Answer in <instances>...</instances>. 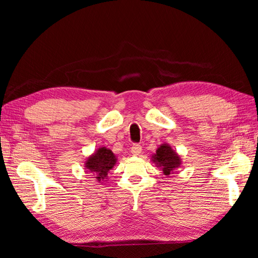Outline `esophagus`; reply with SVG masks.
<instances>
[{
    "label": "esophagus",
    "instance_id": "obj_1",
    "mask_svg": "<svg viewBox=\"0 0 258 258\" xmlns=\"http://www.w3.org/2000/svg\"><path fill=\"white\" fill-rule=\"evenodd\" d=\"M131 152H132L133 156H140L142 152V147L140 145H133L131 148Z\"/></svg>",
    "mask_w": 258,
    "mask_h": 258
}]
</instances>
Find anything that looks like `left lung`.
<instances>
[{
  "instance_id": "8db88e82",
  "label": "left lung",
  "mask_w": 258,
  "mask_h": 258,
  "mask_svg": "<svg viewBox=\"0 0 258 258\" xmlns=\"http://www.w3.org/2000/svg\"><path fill=\"white\" fill-rule=\"evenodd\" d=\"M151 161L156 165L157 168L163 171V174L166 176L174 174V171L180 168L182 165L180 155L167 143H163L157 148L155 154L151 156Z\"/></svg>"
}]
</instances>
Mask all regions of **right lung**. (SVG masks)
<instances>
[{"instance_id":"right-lung-1","label":"right lung","mask_w":258,"mask_h":258,"mask_svg":"<svg viewBox=\"0 0 258 258\" xmlns=\"http://www.w3.org/2000/svg\"><path fill=\"white\" fill-rule=\"evenodd\" d=\"M117 163V157L106 147H100L84 161L86 172L91 173L97 182L108 180V173Z\"/></svg>"}]
</instances>
